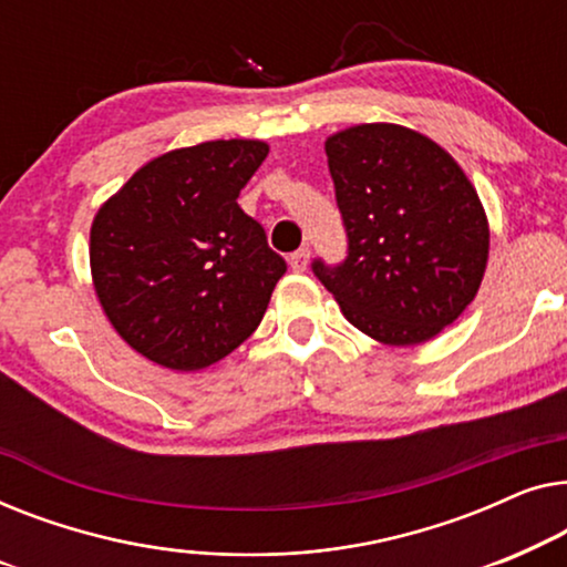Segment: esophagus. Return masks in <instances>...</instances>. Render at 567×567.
<instances>
[{
    "label": "esophagus",
    "mask_w": 567,
    "mask_h": 567,
    "mask_svg": "<svg viewBox=\"0 0 567 567\" xmlns=\"http://www.w3.org/2000/svg\"><path fill=\"white\" fill-rule=\"evenodd\" d=\"M308 259H310V251L308 249H298L290 254V267L292 272H306L308 269Z\"/></svg>",
    "instance_id": "34e87169"
}]
</instances>
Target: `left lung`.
Masks as SVG:
<instances>
[{
  "instance_id": "left-lung-1",
  "label": "left lung",
  "mask_w": 567,
  "mask_h": 567,
  "mask_svg": "<svg viewBox=\"0 0 567 567\" xmlns=\"http://www.w3.org/2000/svg\"><path fill=\"white\" fill-rule=\"evenodd\" d=\"M326 156L347 257L313 259V275L367 337L393 347L436 337L473 302L488 261V220L465 172L390 123L331 135Z\"/></svg>"
}]
</instances>
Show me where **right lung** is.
I'll return each instance as SVG.
<instances>
[{"mask_svg": "<svg viewBox=\"0 0 567 567\" xmlns=\"http://www.w3.org/2000/svg\"><path fill=\"white\" fill-rule=\"evenodd\" d=\"M267 154V143L238 138L169 151L100 207L94 290L146 360L195 372L257 331L287 261L236 200Z\"/></svg>", "mask_w": 567, "mask_h": 567, "instance_id": "1", "label": "right lung"}]
</instances>
